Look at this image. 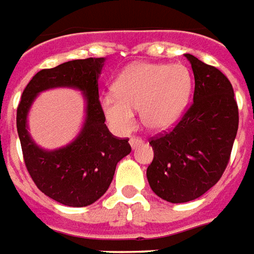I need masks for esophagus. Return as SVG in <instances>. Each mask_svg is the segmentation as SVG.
<instances>
[{
    "instance_id": "esophagus-1",
    "label": "esophagus",
    "mask_w": 254,
    "mask_h": 254,
    "mask_svg": "<svg viewBox=\"0 0 254 254\" xmlns=\"http://www.w3.org/2000/svg\"><path fill=\"white\" fill-rule=\"evenodd\" d=\"M129 144H131V147L135 149V148L139 147V145H141V144H143V140L137 136H132L131 139H129Z\"/></svg>"
}]
</instances>
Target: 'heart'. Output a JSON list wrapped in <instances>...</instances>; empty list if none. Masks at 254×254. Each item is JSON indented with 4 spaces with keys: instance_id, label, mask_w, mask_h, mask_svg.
Masks as SVG:
<instances>
[{
    "instance_id": "heart-1",
    "label": "heart",
    "mask_w": 254,
    "mask_h": 254,
    "mask_svg": "<svg viewBox=\"0 0 254 254\" xmlns=\"http://www.w3.org/2000/svg\"><path fill=\"white\" fill-rule=\"evenodd\" d=\"M191 81L182 65L137 63L126 68L114 84V93L101 101L109 125L121 133L136 125L133 111L141 110L144 125L164 129L177 122L190 95Z\"/></svg>"
}]
</instances>
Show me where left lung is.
<instances>
[{"label": "left lung", "mask_w": 254, "mask_h": 254, "mask_svg": "<svg viewBox=\"0 0 254 254\" xmlns=\"http://www.w3.org/2000/svg\"><path fill=\"white\" fill-rule=\"evenodd\" d=\"M194 73L191 105L170 131L149 139L147 169L155 194L172 203L203 195L222 178L239 128V107L230 80L218 68L185 55Z\"/></svg>", "instance_id": "left-lung-1"}]
</instances>
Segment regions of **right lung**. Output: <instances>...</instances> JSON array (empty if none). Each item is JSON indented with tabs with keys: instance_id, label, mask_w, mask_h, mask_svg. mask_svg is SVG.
I'll list each match as a JSON object with an SVG mask.
<instances>
[{
	"instance_id": "add662e5",
	"label": "right lung",
	"mask_w": 254,
	"mask_h": 254,
	"mask_svg": "<svg viewBox=\"0 0 254 254\" xmlns=\"http://www.w3.org/2000/svg\"><path fill=\"white\" fill-rule=\"evenodd\" d=\"M103 62V58H88L39 70L24 88L17 109L18 136L30 177L47 196L70 207H84L99 199L113 181L117 164L131 152L128 139L114 136L105 125L98 95ZM56 86L84 92L87 122L73 143L48 152L36 147L28 136L25 117L36 94Z\"/></svg>"
}]
</instances>
